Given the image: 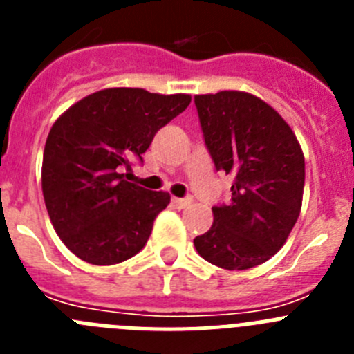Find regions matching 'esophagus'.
Wrapping results in <instances>:
<instances>
[{"instance_id": "obj_1", "label": "esophagus", "mask_w": 354, "mask_h": 354, "mask_svg": "<svg viewBox=\"0 0 354 354\" xmlns=\"http://www.w3.org/2000/svg\"><path fill=\"white\" fill-rule=\"evenodd\" d=\"M171 204H174L175 209H184L192 204V200L189 198H171Z\"/></svg>"}]
</instances>
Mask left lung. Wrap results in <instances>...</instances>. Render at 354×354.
Here are the masks:
<instances>
[{
  "label": "left lung",
  "mask_w": 354,
  "mask_h": 354,
  "mask_svg": "<svg viewBox=\"0 0 354 354\" xmlns=\"http://www.w3.org/2000/svg\"><path fill=\"white\" fill-rule=\"evenodd\" d=\"M216 170L234 175L228 205L212 207V227L193 239L200 257L228 271L270 261L298 221L305 158L277 109L248 92L195 95Z\"/></svg>",
  "instance_id": "8db88e82"
}]
</instances>
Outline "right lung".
Segmentation results:
<instances>
[{
    "label": "right lung",
    "mask_w": 354,
    "mask_h": 354,
    "mask_svg": "<svg viewBox=\"0 0 354 354\" xmlns=\"http://www.w3.org/2000/svg\"><path fill=\"white\" fill-rule=\"evenodd\" d=\"M189 102L187 93L104 88L56 118L44 147V202L56 234L81 261L118 264L145 246L170 195L127 183L124 170Z\"/></svg>",
    "instance_id": "add662e5"
}]
</instances>
